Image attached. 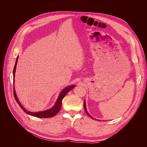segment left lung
Masks as SVG:
<instances>
[{
	"label": "left lung",
	"instance_id": "8db88e82",
	"mask_svg": "<svg viewBox=\"0 0 147 147\" xmlns=\"http://www.w3.org/2000/svg\"><path fill=\"white\" fill-rule=\"evenodd\" d=\"M84 110H85V112H86V113H87V115H88V116L89 117H91V118H92V119H95V118H93L92 116H91V115H90V113H89L88 112V111H87V110H86V103H85V100H84ZM97 120H98V119H97Z\"/></svg>",
	"mask_w": 147,
	"mask_h": 147
}]
</instances>
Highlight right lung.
I'll return each instance as SVG.
<instances>
[{
    "instance_id": "add662e5",
    "label": "right lung",
    "mask_w": 147,
    "mask_h": 147,
    "mask_svg": "<svg viewBox=\"0 0 147 147\" xmlns=\"http://www.w3.org/2000/svg\"><path fill=\"white\" fill-rule=\"evenodd\" d=\"M18 56H17V58L16 60V63H15V65L14 67V69H13V78H15V72H16V65H17V63H18ZM13 82H15V79H13ZM75 86V85H70L65 87L64 89H63V90L61 91V92H60V94L57 97V99L55 102V104L54 105V106L52 108L47 110H44V111H41V112H29L28 110H26L24 107L23 106L20 102L18 98V97L16 96V92H15V87H14V91H13V93H14V96L17 102V103L18 104V105L20 106V107L23 109V110L25 113H26L28 115H31V116L33 117H35L37 118H51L55 116V115L59 112V111L61 109V105H62V100H63V98L65 97V96L67 94L70 90L73 89Z\"/></svg>"
}]
</instances>
